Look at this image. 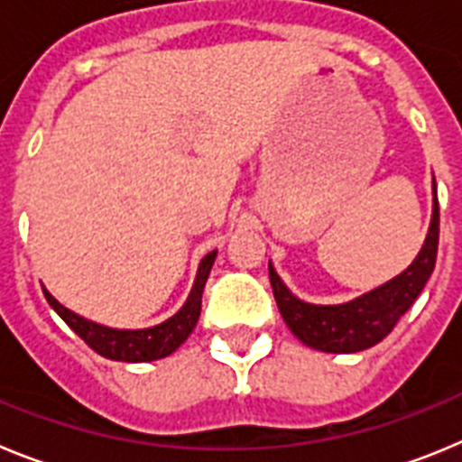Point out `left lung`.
<instances>
[{
    "label": "left lung",
    "mask_w": 462,
    "mask_h": 462,
    "mask_svg": "<svg viewBox=\"0 0 462 462\" xmlns=\"http://www.w3.org/2000/svg\"><path fill=\"white\" fill-rule=\"evenodd\" d=\"M439 240V206L438 187L432 178V217L421 252L416 254L405 271L382 287L352 298L337 305L305 303L293 296L291 289L282 282L273 263H268L271 287L275 293L282 319L303 345L326 354H354L370 349L389 336L393 326L411 308L419 293L426 287L438 259Z\"/></svg>",
    "instance_id": "8db88e82"
}]
</instances>
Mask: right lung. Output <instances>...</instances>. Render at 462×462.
Returning a JSON list of instances; mask_svg holds the SVG:
<instances>
[{
	"instance_id": "obj_1",
	"label": "right lung",
	"mask_w": 462,
	"mask_h": 462,
	"mask_svg": "<svg viewBox=\"0 0 462 462\" xmlns=\"http://www.w3.org/2000/svg\"><path fill=\"white\" fill-rule=\"evenodd\" d=\"M215 256H217V250L208 252L201 259L199 271H196L194 287H191L185 305L173 317H169V319L157 326H150V328H110V326L89 321L64 308L43 284L41 287H43V296L51 303V308L62 317L64 324L73 333H79L92 346L94 352L101 354L104 358H110V361L150 363L171 356L194 330L199 314H201V293L203 287H206L208 275H210L212 263H215Z\"/></svg>"
}]
</instances>
